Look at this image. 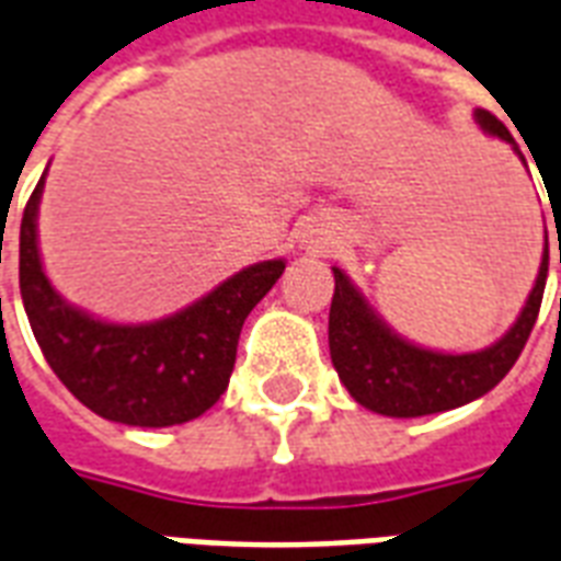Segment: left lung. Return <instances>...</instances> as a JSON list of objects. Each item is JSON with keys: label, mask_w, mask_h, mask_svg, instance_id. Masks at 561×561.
I'll list each match as a JSON object with an SVG mask.
<instances>
[{"label": "left lung", "mask_w": 561, "mask_h": 561, "mask_svg": "<svg viewBox=\"0 0 561 561\" xmlns=\"http://www.w3.org/2000/svg\"><path fill=\"white\" fill-rule=\"evenodd\" d=\"M477 123L489 135L515 147L508 128L491 111L477 108ZM332 271H335V294L329 309V353L341 382L347 385L353 400L370 412L388 417H421V414L447 412L489 394L518 362L545 297L547 247L538 267L536 288L529 294L518 323L489 350L461 353V356L414 347L394 335L376 318L362 294L350 285L347 276L337 267Z\"/></svg>", "instance_id": "obj_1"}]
</instances>
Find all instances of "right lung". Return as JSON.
<instances>
[{"instance_id":"right-lung-1","label":"right lung","mask_w":561,"mask_h":561,"mask_svg":"<svg viewBox=\"0 0 561 561\" xmlns=\"http://www.w3.org/2000/svg\"><path fill=\"white\" fill-rule=\"evenodd\" d=\"M41 194L43 179L20 224V294L55 376L91 412L126 426H173L208 412L229 385L243 320L285 262L252 264L173 318L105 323L67 306L46 279L37 252Z\"/></svg>"}]
</instances>
